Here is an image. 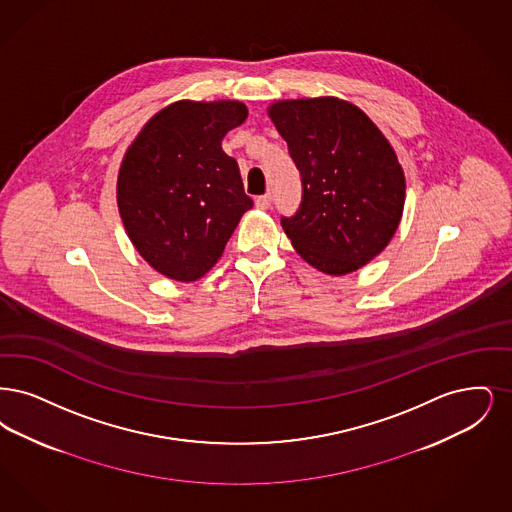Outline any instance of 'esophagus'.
<instances>
[{
    "label": "esophagus",
    "instance_id": "esophagus-1",
    "mask_svg": "<svg viewBox=\"0 0 512 512\" xmlns=\"http://www.w3.org/2000/svg\"><path fill=\"white\" fill-rule=\"evenodd\" d=\"M271 206V195H262L256 199V208L258 210H267Z\"/></svg>",
    "mask_w": 512,
    "mask_h": 512
}]
</instances>
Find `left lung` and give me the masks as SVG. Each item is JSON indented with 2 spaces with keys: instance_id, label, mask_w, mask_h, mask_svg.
Returning <instances> with one entry per match:
<instances>
[{
  "instance_id": "left-lung-1",
  "label": "left lung",
  "mask_w": 512,
  "mask_h": 512,
  "mask_svg": "<svg viewBox=\"0 0 512 512\" xmlns=\"http://www.w3.org/2000/svg\"><path fill=\"white\" fill-rule=\"evenodd\" d=\"M267 116L302 176V204L281 225L325 275L369 264L396 235L405 204L400 158L377 124L333 95L279 99Z\"/></svg>"
}]
</instances>
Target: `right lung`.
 Returning a JSON list of instances; mask_svg holds the SVG:
<instances>
[{
	"mask_svg": "<svg viewBox=\"0 0 512 512\" xmlns=\"http://www.w3.org/2000/svg\"><path fill=\"white\" fill-rule=\"evenodd\" d=\"M248 116L235 99H179L151 116L126 149L116 204L126 235L156 273L193 283L222 258L252 208L225 134Z\"/></svg>",
	"mask_w": 512,
	"mask_h": 512,
	"instance_id": "1",
	"label": "right lung"
}]
</instances>
